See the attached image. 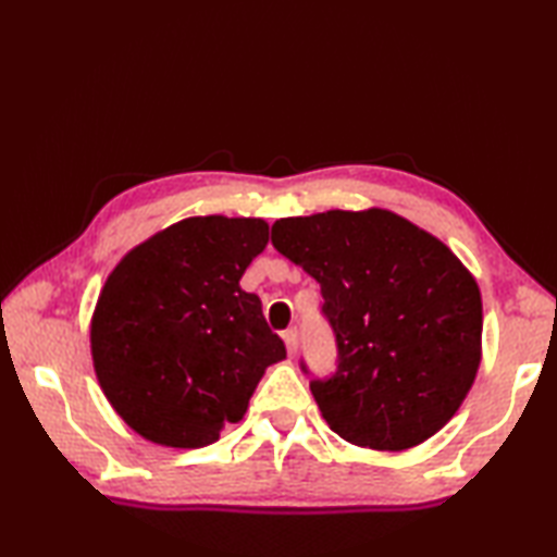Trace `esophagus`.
Instances as JSON below:
<instances>
[{
    "mask_svg": "<svg viewBox=\"0 0 557 557\" xmlns=\"http://www.w3.org/2000/svg\"><path fill=\"white\" fill-rule=\"evenodd\" d=\"M282 338H285V346H287V354L295 358L297 356V346H299V338H297V332L295 329H287L285 334H282Z\"/></svg>",
    "mask_w": 557,
    "mask_h": 557,
    "instance_id": "esophagus-1",
    "label": "esophagus"
}]
</instances>
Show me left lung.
Here are the masks:
<instances>
[{
  "instance_id": "1",
  "label": "left lung",
  "mask_w": 557,
  "mask_h": 557,
  "mask_svg": "<svg viewBox=\"0 0 557 557\" xmlns=\"http://www.w3.org/2000/svg\"><path fill=\"white\" fill-rule=\"evenodd\" d=\"M272 245L322 285L338 366L312 395L338 437L400 451L447 425L482 363V292L435 235L388 209L272 223Z\"/></svg>"
}]
</instances>
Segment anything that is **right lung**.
Instances as JSON below:
<instances>
[{
  "instance_id": "right-lung-1",
  "label": "right lung",
  "mask_w": 557,
  "mask_h": 557,
  "mask_svg": "<svg viewBox=\"0 0 557 557\" xmlns=\"http://www.w3.org/2000/svg\"><path fill=\"white\" fill-rule=\"evenodd\" d=\"M270 240L262 219L191 215L122 258L90 317L98 383L139 437L213 445L243 420L268 366L287 358L243 272Z\"/></svg>"
}]
</instances>
